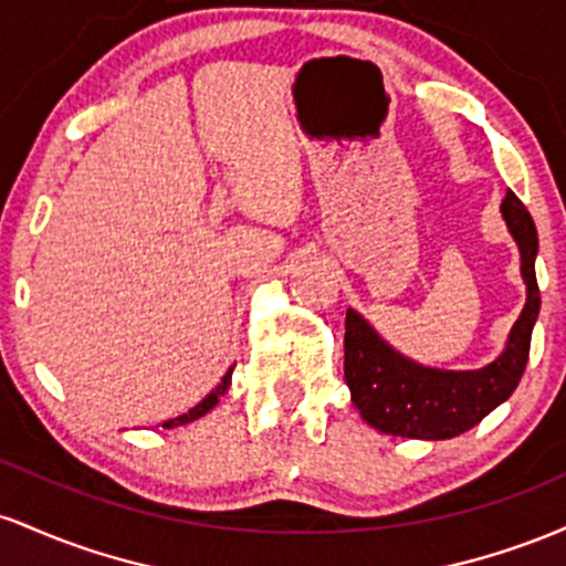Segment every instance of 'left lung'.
I'll return each instance as SVG.
<instances>
[{"instance_id":"1","label":"left lung","mask_w":566,"mask_h":566,"mask_svg":"<svg viewBox=\"0 0 566 566\" xmlns=\"http://www.w3.org/2000/svg\"><path fill=\"white\" fill-rule=\"evenodd\" d=\"M500 216L518 247L527 303L513 322L497 359L479 369H439L412 361L378 335L359 311H346V382L350 401L375 431L401 439L441 441L482 423L516 391L530 359L532 327L541 314L535 258L537 229L527 207L505 193Z\"/></svg>"}]
</instances>
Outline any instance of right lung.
I'll use <instances>...</instances> for the list:
<instances>
[{
	"instance_id": "obj_1",
	"label": "right lung",
	"mask_w": 566,
	"mask_h": 566,
	"mask_svg": "<svg viewBox=\"0 0 566 566\" xmlns=\"http://www.w3.org/2000/svg\"><path fill=\"white\" fill-rule=\"evenodd\" d=\"M231 375H233V367H229V373H226V375H223V380H220V382H218V386H216V388H212V391H210V394H207V396H205V399H201L197 407H191V409H188V412H184V415H178V418H172V420H165V423H161V428H178V426L193 423V420H199V418H201V415H207V412H210V409H212V407H216V405H218V401H220V396H223V394H226V391H229V388H231Z\"/></svg>"
}]
</instances>
